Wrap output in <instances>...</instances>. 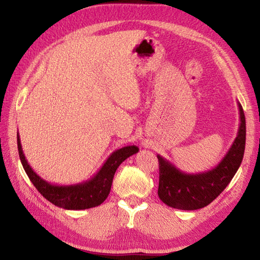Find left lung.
Here are the masks:
<instances>
[{"mask_svg": "<svg viewBox=\"0 0 260 260\" xmlns=\"http://www.w3.org/2000/svg\"><path fill=\"white\" fill-rule=\"evenodd\" d=\"M239 132L230 150L217 166L206 172L184 173L172 162L157 155L159 161L158 196L166 205L179 210H197L209 205L222 192L239 170L245 149V117L242 105Z\"/></svg>", "mask_w": 260, "mask_h": 260, "instance_id": "left-lung-1", "label": "left lung"}]
</instances>
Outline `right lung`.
Returning a JSON list of instances; mask_svg holds the SVG:
<instances>
[{
	"mask_svg": "<svg viewBox=\"0 0 260 260\" xmlns=\"http://www.w3.org/2000/svg\"><path fill=\"white\" fill-rule=\"evenodd\" d=\"M17 144L21 164L26 174L39 192L58 208L65 210H86L95 208L107 200L111 190L113 175L122 161L139 151L136 146H127L113 151L105 160L94 177L76 184H54L39 177L26 160L21 148L19 134L17 133Z\"/></svg>",
	"mask_w": 260,
	"mask_h": 260,
	"instance_id": "right-lung-1",
	"label": "right lung"
}]
</instances>
